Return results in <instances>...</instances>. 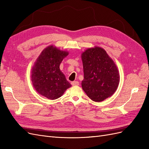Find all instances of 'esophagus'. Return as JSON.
<instances>
[{
	"instance_id": "1",
	"label": "esophagus",
	"mask_w": 149,
	"mask_h": 149,
	"mask_svg": "<svg viewBox=\"0 0 149 149\" xmlns=\"http://www.w3.org/2000/svg\"><path fill=\"white\" fill-rule=\"evenodd\" d=\"M71 83L72 86H78L79 84L78 81H72Z\"/></svg>"
}]
</instances>
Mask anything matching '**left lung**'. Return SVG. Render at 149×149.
Here are the masks:
<instances>
[{
    "mask_svg": "<svg viewBox=\"0 0 149 149\" xmlns=\"http://www.w3.org/2000/svg\"><path fill=\"white\" fill-rule=\"evenodd\" d=\"M84 91L91 100L102 101L111 96L118 87V68L104 49L100 47L88 48L82 53Z\"/></svg>",
    "mask_w": 149,
    "mask_h": 149,
    "instance_id": "left-lung-1",
    "label": "left lung"
}]
</instances>
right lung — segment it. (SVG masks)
I'll list each match as a JSON object with an SVG mask.
<instances>
[{
	"instance_id": "right-lung-1",
	"label": "right lung",
	"mask_w": 149,
	"mask_h": 149,
	"mask_svg": "<svg viewBox=\"0 0 149 149\" xmlns=\"http://www.w3.org/2000/svg\"><path fill=\"white\" fill-rule=\"evenodd\" d=\"M68 53L53 45L44 49L31 71L33 87L40 94L49 100H56L71 85L60 70V65Z\"/></svg>"
}]
</instances>
